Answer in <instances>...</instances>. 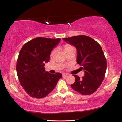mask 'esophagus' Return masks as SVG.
<instances>
[{
    "instance_id": "obj_1",
    "label": "esophagus",
    "mask_w": 122,
    "mask_h": 122,
    "mask_svg": "<svg viewBox=\"0 0 122 122\" xmlns=\"http://www.w3.org/2000/svg\"><path fill=\"white\" fill-rule=\"evenodd\" d=\"M68 74H66V73H63L62 74V76H68Z\"/></svg>"
}]
</instances>
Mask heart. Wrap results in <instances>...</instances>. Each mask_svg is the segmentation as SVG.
Masks as SVG:
<instances>
[{
	"label": "heart",
	"mask_w": 122,
	"mask_h": 122,
	"mask_svg": "<svg viewBox=\"0 0 122 122\" xmlns=\"http://www.w3.org/2000/svg\"><path fill=\"white\" fill-rule=\"evenodd\" d=\"M72 48H74L72 46H71V45H66L64 46V52H66L67 51L70 50V49H71ZM54 50L52 51V52L51 55H52V54H53L54 53Z\"/></svg>",
	"instance_id": "b5f03b06"
}]
</instances>
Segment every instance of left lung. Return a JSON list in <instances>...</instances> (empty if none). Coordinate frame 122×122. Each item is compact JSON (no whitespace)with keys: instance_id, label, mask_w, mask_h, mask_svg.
Listing matches in <instances>:
<instances>
[{"instance_id":"left-lung-1","label":"left lung","mask_w":122,"mask_h":122,"mask_svg":"<svg viewBox=\"0 0 122 122\" xmlns=\"http://www.w3.org/2000/svg\"><path fill=\"white\" fill-rule=\"evenodd\" d=\"M63 40L76 48L77 63L84 72L82 79L73 75L76 81L71 85V87L82 95L93 94L102 83L107 70V60L102 48L93 39L84 35Z\"/></svg>"}]
</instances>
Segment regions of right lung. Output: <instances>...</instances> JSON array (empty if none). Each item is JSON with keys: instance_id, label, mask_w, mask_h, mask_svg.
<instances>
[{"instance_id": "right-lung-1", "label": "right lung", "mask_w": 122, "mask_h": 122, "mask_svg": "<svg viewBox=\"0 0 122 122\" xmlns=\"http://www.w3.org/2000/svg\"><path fill=\"white\" fill-rule=\"evenodd\" d=\"M61 39L38 37L25 43L20 51L16 70L22 87L32 97H45L52 91L60 73L52 74L45 71V64L49 61L52 50Z\"/></svg>"}]
</instances>
